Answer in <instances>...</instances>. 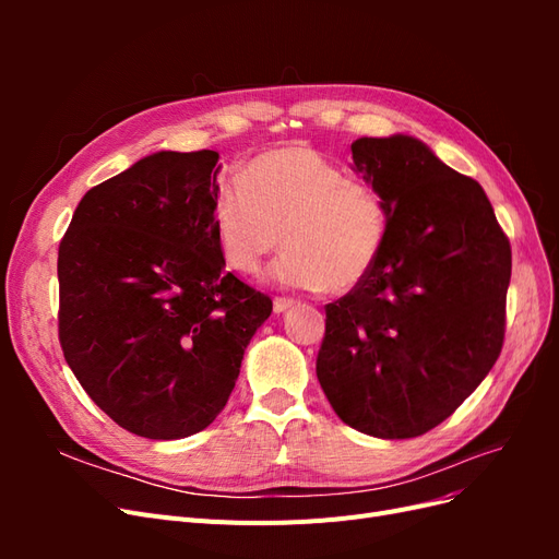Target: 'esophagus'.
Here are the masks:
<instances>
[{
	"instance_id": "esophagus-1",
	"label": "esophagus",
	"mask_w": 559,
	"mask_h": 559,
	"mask_svg": "<svg viewBox=\"0 0 559 559\" xmlns=\"http://www.w3.org/2000/svg\"><path fill=\"white\" fill-rule=\"evenodd\" d=\"M289 308H294V300H292V298H275V300H273V310H275L277 314L286 312Z\"/></svg>"
}]
</instances>
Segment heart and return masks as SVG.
Segmentation results:
<instances>
[{"label": "heart", "mask_w": 559, "mask_h": 559, "mask_svg": "<svg viewBox=\"0 0 559 559\" xmlns=\"http://www.w3.org/2000/svg\"><path fill=\"white\" fill-rule=\"evenodd\" d=\"M212 233L228 267L251 275L280 245L270 282L286 289L345 294L380 259L389 210L378 189L347 179L308 144L253 156L212 205Z\"/></svg>", "instance_id": "b5f03b06"}]
</instances>
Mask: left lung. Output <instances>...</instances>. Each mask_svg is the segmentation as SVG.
<instances>
[{
	"instance_id": "obj_1",
	"label": "left lung",
	"mask_w": 559,
	"mask_h": 559,
	"mask_svg": "<svg viewBox=\"0 0 559 559\" xmlns=\"http://www.w3.org/2000/svg\"><path fill=\"white\" fill-rule=\"evenodd\" d=\"M389 233L359 286L326 306L317 378L335 415L376 438L441 425L499 359L511 245L483 186L411 134L352 142Z\"/></svg>"
}]
</instances>
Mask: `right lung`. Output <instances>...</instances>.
Segmentation results:
<instances>
[{"instance_id":"add662e5","label":"right lung","mask_w":559,"mask_h":559,"mask_svg":"<svg viewBox=\"0 0 559 559\" xmlns=\"http://www.w3.org/2000/svg\"><path fill=\"white\" fill-rule=\"evenodd\" d=\"M216 151H158L81 198L58 251L60 345L118 427L175 441L210 427L273 300L212 233Z\"/></svg>"}]
</instances>
